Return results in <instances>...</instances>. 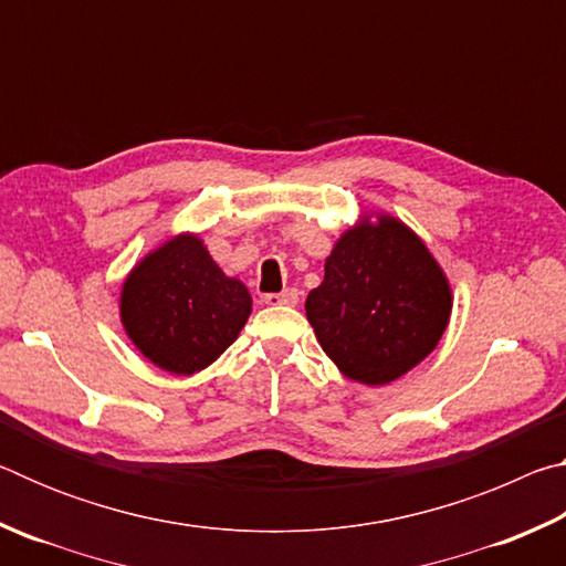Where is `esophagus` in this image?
I'll return each mask as SVG.
<instances>
[{
  "instance_id": "34e87169",
  "label": "esophagus",
  "mask_w": 566,
  "mask_h": 566,
  "mask_svg": "<svg viewBox=\"0 0 566 566\" xmlns=\"http://www.w3.org/2000/svg\"><path fill=\"white\" fill-rule=\"evenodd\" d=\"M264 302L272 304V306H294L296 302H300V292H296V290H282V292H276V294H266Z\"/></svg>"
}]
</instances>
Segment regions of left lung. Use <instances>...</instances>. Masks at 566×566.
<instances>
[{"label": "left lung", "instance_id": "1", "mask_svg": "<svg viewBox=\"0 0 566 566\" xmlns=\"http://www.w3.org/2000/svg\"><path fill=\"white\" fill-rule=\"evenodd\" d=\"M304 310L342 375L379 387L437 347L452 290L427 244L405 222L377 214L339 237Z\"/></svg>", "mask_w": 566, "mask_h": 566}]
</instances>
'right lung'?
Returning <instances> with one entry per match:
<instances>
[{
  "label": "right lung",
  "mask_w": 566,
  "mask_h": 566,
  "mask_svg": "<svg viewBox=\"0 0 566 566\" xmlns=\"http://www.w3.org/2000/svg\"><path fill=\"white\" fill-rule=\"evenodd\" d=\"M252 314L247 286L227 276L197 234L149 252L122 284L119 317L149 361L171 375L209 367Z\"/></svg>",
  "instance_id": "1"
}]
</instances>
